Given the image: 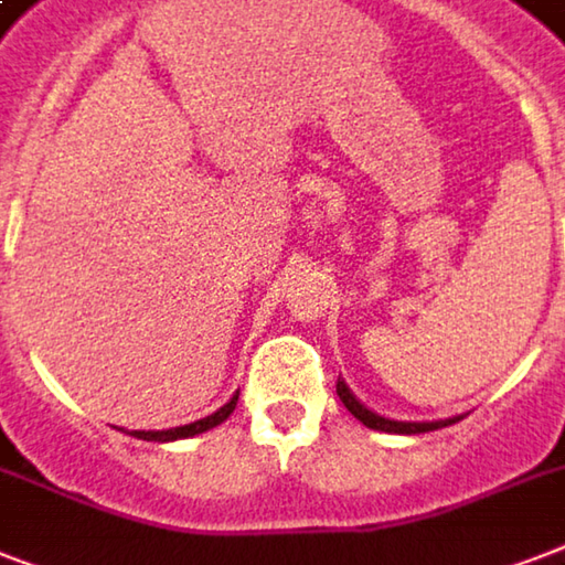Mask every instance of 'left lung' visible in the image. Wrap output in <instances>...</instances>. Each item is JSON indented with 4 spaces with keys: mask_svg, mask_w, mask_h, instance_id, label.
I'll return each instance as SVG.
<instances>
[{
    "mask_svg": "<svg viewBox=\"0 0 565 565\" xmlns=\"http://www.w3.org/2000/svg\"><path fill=\"white\" fill-rule=\"evenodd\" d=\"M337 395H340V402L349 407L354 419H361L366 428L372 430H386V434H425V430H437V428H446V425H455L460 422V416L455 419H439V422H395V419H384V416H377V413L366 411L352 393H349V386L345 381H337Z\"/></svg>",
    "mask_w": 565,
    "mask_h": 565,
    "instance_id": "obj_1",
    "label": "left lung"
}]
</instances>
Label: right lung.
<instances>
[{"label":"right lung","mask_w":565,"mask_h":565,"mask_svg":"<svg viewBox=\"0 0 565 565\" xmlns=\"http://www.w3.org/2000/svg\"><path fill=\"white\" fill-rule=\"evenodd\" d=\"M237 398L239 393L231 398L225 407H220L216 413H211V416H204V419L199 422H190V425H181V428H170V430H131L137 439H152V443H170V439H188V437H195V434H202V430L207 428H216L220 422H225L234 413V407H237Z\"/></svg>","instance_id":"obj_1"}]
</instances>
